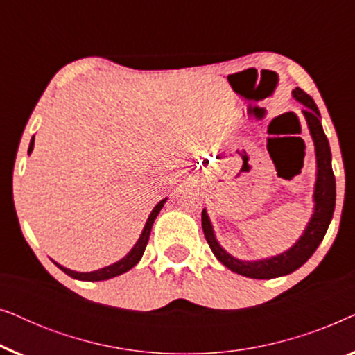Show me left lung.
I'll return each instance as SVG.
<instances>
[{
	"label": "left lung",
	"mask_w": 355,
	"mask_h": 355,
	"mask_svg": "<svg viewBox=\"0 0 355 355\" xmlns=\"http://www.w3.org/2000/svg\"><path fill=\"white\" fill-rule=\"evenodd\" d=\"M293 96L299 103L305 106L302 113L305 121H307L310 135H312L315 145V159H317V179H315L313 189V213L297 242L293 247H289L288 250L283 252V254L270 257V259H236V257L227 254L220 245V242L216 241L215 231H213L207 210L203 208L202 211L203 234H205V239L208 245H210L211 252L226 268H230L231 271H234V273L241 276H245V278L271 279L278 278V276L289 275L300 268L313 255V252L317 250L320 242L323 241L329 223H331L334 205H336V181H334L331 168V150H329L327 135L323 132L322 116H320V111L312 96L305 94L302 89L295 87L293 90Z\"/></svg>",
	"instance_id": "1"
}]
</instances>
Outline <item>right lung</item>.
<instances>
[{
  "instance_id": "obj_1",
  "label": "right lung",
  "mask_w": 355,
  "mask_h": 355,
  "mask_svg": "<svg viewBox=\"0 0 355 355\" xmlns=\"http://www.w3.org/2000/svg\"><path fill=\"white\" fill-rule=\"evenodd\" d=\"M33 140H35V137H32L31 145H28V155H31L32 150H33ZM166 200H168V198H163V200H159L157 205H155L152 213H150L147 223H145L144 231H142V234H140L139 241L135 242V245L132 247V249H130L129 254L123 257L121 260L116 261V263L105 266V268L90 271V273H79V271H72L69 268H64V266H61L60 263H56V261H55V265L60 270L64 271L67 276H71V278L79 279V281H105V279L114 278V276H119V275L125 273V271L134 268V266L139 263V260L142 259L145 247H147V242H148V237H150V231H152V226L155 223V218L158 216L159 211H162V208H163L164 203H166Z\"/></svg>"
}]
</instances>
